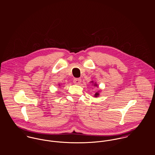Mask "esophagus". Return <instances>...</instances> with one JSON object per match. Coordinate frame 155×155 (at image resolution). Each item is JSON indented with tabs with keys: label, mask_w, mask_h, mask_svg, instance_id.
<instances>
[{
	"label": "esophagus",
	"mask_w": 155,
	"mask_h": 155,
	"mask_svg": "<svg viewBox=\"0 0 155 155\" xmlns=\"http://www.w3.org/2000/svg\"><path fill=\"white\" fill-rule=\"evenodd\" d=\"M81 78H74V83H75V84H80V83H81Z\"/></svg>",
	"instance_id": "obj_1"
}]
</instances>
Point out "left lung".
Masks as SVG:
<instances>
[{
	"mask_svg": "<svg viewBox=\"0 0 155 155\" xmlns=\"http://www.w3.org/2000/svg\"><path fill=\"white\" fill-rule=\"evenodd\" d=\"M94 86H97V85H96V84L95 83V84H94ZM99 95V93H95V95H94V96H95V97H97Z\"/></svg>",
	"mask_w": 155,
	"mask_h": 155,
	"instance_id": "left-lung-1",
	"label": "left lung"
}]
</instances>
